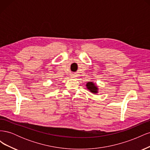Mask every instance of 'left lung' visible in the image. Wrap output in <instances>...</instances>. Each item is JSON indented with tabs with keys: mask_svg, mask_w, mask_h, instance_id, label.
Segmentation results:
<instances>
[{
	"mask_svg": "<svg viewBox=\"0 0 150 150\" xmlns=\"http://www.w3.org/2000/svg\"><path fill=\"white\" fill-rule=\"evenodd\" d=\"M86 87L91 92L94 94H96L98 93V88L97 86L95 85L94 83L93 82H89L86 84Z\"/></svg>",
	"mask_w": 150,
	"mask_h": 150,
	"instance_id": "obj_1",
	"label": "left lung"
}]
</instances>
